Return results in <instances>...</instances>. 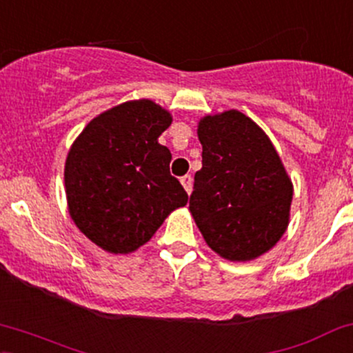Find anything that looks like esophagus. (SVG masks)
Segmentation results:
<instances>
[{
    "label": "esophagus",
    "mask_w": 353,
    "mask_h": 353,
    "mask_svg": "<svg viewBox=\"0 0 353 353\" xmlns=\"http://www.w3.org/2000/svg\"><path fill=\"white\" fill-rule=\"evenodd\" d=\"M181 184L184 185L185 192H188V194H191V191H192V177L189 176V174H185V176L181 177Z\"/></svg>",
    "instance_id": "34e87169"
}]
</instances>
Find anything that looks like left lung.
Segmentation results:
<instances>
[{"mask_svg": "<svg viewBox=\"0 0 353 353\" xmlns=\"http://www.w3.org/2000/svg\"><path fill=\"white\" fill-rule=\"evenodd\" d=\"M203 168L189 197L211 250L231 261L266 253L288 226L292 181L266 134L238 110L199 122Z\"/></svg>", "mask_w": 353, "mask_h": 353, "instance_id": "8db88e82", "label": "left lung"}]
</instances>
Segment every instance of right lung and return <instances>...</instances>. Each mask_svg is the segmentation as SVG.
Masks as SVG:
<instances>
[{
	"instance_id": "1",
	"label": "right lung",
	"mask_w": 353,
	"mask_h": 353,
	"mask_svg": "<svg viewBox=\"0 0 353 353\" xmlns=\"http://www.w3.org/2000/svg\"><path fill=\"white\" fill-rule=\"evenodd\" d=\"M170 122L169 112L150 100L125 102L92 120L70 149V216L108 253H132L188 203V192L170 176L172 156L157 142Z\"/></svg>"
}]
</instances>
